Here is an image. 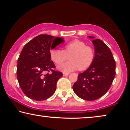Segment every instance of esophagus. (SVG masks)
<instances>
[{"label":"esophagus","mask_w":130,"mask_h":130,"mask_svg":"<svg viewBox=\"0 0 130 130\" xmlns=\"http://www.w3.org/2000/svg\"><path fill=\"white\" fill-rule=\"evenodd\" d=\"M63 76H67V75H69V73L63 72Z\"/></svg>","instance_id":"obj_1"}]
</instances>
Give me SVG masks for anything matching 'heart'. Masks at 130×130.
Masks as SVG:
<instances>
[{
  "label": "heart",
  "instance_id": "b5f03b06",
  "mask_svg": "<svg viewBox=\"0 0 130 130\" xmlns=\"http://www.w3.org/2000/svg\"><path fill=\"white\" fill-rule=\"evenodd\" d=\"M95 56V50L91 45H86L83 41L75 40L67 43L63 50L53 48L50 51L51 60L60 65L70 58V61L60 66L59 69L69 72L79 69L84 70L93 63Z\"/></svg>",
  "mask_w": 130,
  "mask_h": 130
}]
</instances>
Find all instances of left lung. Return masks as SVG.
<instances>
[{"label": "left lung", "instance_id": "left-lung-1", "mask_svg": "<svg viewBox=\"0 0 130 130\" xmlns=\"http://www.w3.org/2000/svg\"><path fill=\"white\" fill-rule=\"evenodd\" d=\"M93 38V37H89ZM95 56L90 67L78 74L73 89L76 95L87 101H94L104 95L115 76V61L109 47L99 39L92 40Z\"/></svg>", "mask_w": 130, "mask_h": 130}]
</instances>
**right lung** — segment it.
Instances as JSON below:
<instances>
[{"mask_svg": "<svg viewBox=\"0 0 130 130\" xmlns=\"http://www.w3.org/2000/svg\"><path fill=\"white\" fill-rule=\"evenodd\" d=\"M63 42L61 38L50 35H38L26 43L18 59L17 78L22 92L35 101L50 98L56 89L58 80L63 76L51 61L53 41Z\"/></svg>", "mask_w": 130, "mask_h": 130, "instance_id": "add662e5", "label": "right lung"}]
</instances>
